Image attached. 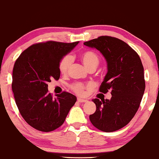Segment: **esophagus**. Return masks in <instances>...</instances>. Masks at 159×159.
Returning <instances> with one entry per match:
<instances>
[{"label":"esophagus","instance_id":"obj_1","mask_svg":"<svg viewBox=\"0 0 159 159\" xmlns=\"http://www.w3.org/2000/svg\"><path fill=\"white\" fill-rule=\"evenodd\" d=\"M77 101L79 102V103H86V102H88V100H85V99H82V98H77Z\"/></svg>","mask_w":159,"mask_h":159}]
</instances>
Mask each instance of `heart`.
<instances>
[{
  "mask_svg": "<svg viewBox=\"0 0 159 159\" xmlns=\"http://www.w3.org/2000/svg\"><path fill=\"white\" fill-rule=\"evenodd\" d=\"M81 59L83 62L84 66L90 70V69L97 68L99 65L100 58L96 53L92 51H84L81 54ZM73 62V57L70 54L64 56L60 61L59 63V70L61 73L66 74L70 68L71 65ZM71 89L73 92L77 93V95H83L84 90L87 87L83 83L81 82H76V83L71 84Z\"/></svg>",
  "mask_w": 159,
  "mask_h": 159,
  "instance_id": "obj_1",
  "label": "heart"
}]
</instances>
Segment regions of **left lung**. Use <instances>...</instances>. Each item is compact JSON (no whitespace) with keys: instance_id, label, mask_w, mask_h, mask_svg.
Here are the masks:
<instances>
[{"instance_id":"left-lung-1","label":"left lung","mask_w":159,"mask_h":159,"mask_svg":"<svg viewBox=\"0 0 159 159\" xmlns=\"http://www.w3.org/2000/svg\"><path fill=\"white\" fill-rule=\"evenodd\" d=\"M84 45L101 52L107 63L100 92L111 90L110 100L95 98L96 111L90 115L93 125L101 131H116L127 125L140 106L144 94V69L138 54L124 41L101 36Z\"/></svg>"}]
</instances>
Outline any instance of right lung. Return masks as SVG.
<instances>
[{"mask_svg":"<svg viewBox=\"0 0 159 159\" xmlns=\"http://www.w3.org/2000/svg\"><path fill=\"white\" fill-rule=\"evenodd\" d=\"M79 42L48 41L30 46L14 64L12 90L19 112L26 122L42 132H51L64 122L77 98L63 92L53 98L48 83L60 77L59 63Z\"/></svg>","mask_w":159,"mask_h":159,"instance_id":"right-lung-1","label":"right lung"}]
</instances>
